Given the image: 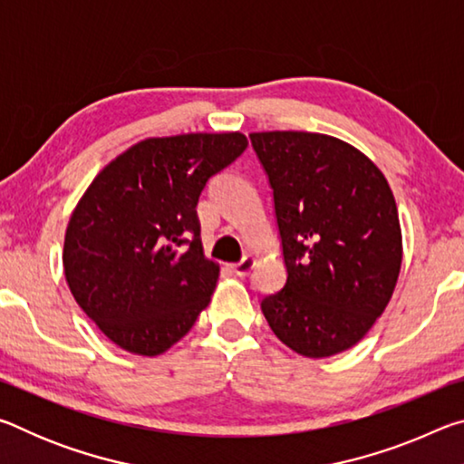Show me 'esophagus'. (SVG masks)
I'll return each instance as SVG.
<instances>
[{"instance_id": "34e87169", "label": "esophagus", "mask_w": 464, "mask_h": 464, "mask_svg": "<svg viewBox=\"0 0 464 464\" xmlns=\"http://www.w3.org/2000/svg\"><path fill=\"white\" fill-rule=\"evenodd\" d=\"M256 266V260L251 256H243V260L241 262H237V264H233L231 268H233V272L237 274L239 278H246L247 274L251 272V268H254Z\"/></svg>"}]
</instances>
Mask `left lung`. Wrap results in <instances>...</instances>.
I'll return each instance as SVG.
<instances>
[{
	"mask_svg": "<svg viewBox=\"0 0 464 464\" xmlns=\"http://www.w3.org/2000/svg\"><path fill=\"white\" fill-rule=\"evenodd\" d=\"M268 174L286 285L262 298L272 332L296 354L356 345L382 315L403 260L395 196L343 140L303 130L251 132Z\"/></svg>",
	"mask_w": 464,
	"mask_h": 464,
	"instance_id": "1",
	"label": "left lung"
}]
</instances>
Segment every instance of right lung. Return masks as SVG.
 <instances>
[{
    "label": "right lung",
    "mask_w": 464,
    "mask_h": 464,
    "mask_svg": "<svg viewBox=\"0 0 464 464\" xmlns=\"http://www.w3.org/2000/svg\"><path fill=\"white\" fill-rule=\"evenodd\" d=\"M241 132L145 139L93 178L69 218L63 268L77 304L110 342L160 356L210 303L218 264L196 215L210 178L246 151Z\"/></svg>",
    "instance_id": "right-lung-1"
}]
</instances>
